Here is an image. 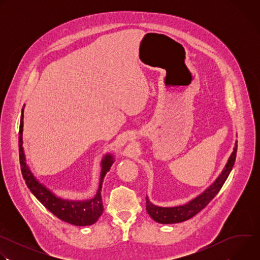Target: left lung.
I'll list each match as a JSON object with an SVG mask.
<instances>
[{"mask_svg":"<svg viewBox=\"0 0 260 260\" xmlns=\"http://www.w3.org/2000/svg\"><path fill=\"white\" fill-rule=\"evenodd\" d=\"M237 149L238 145L236 143V146L234 148V151L224 168L222 171L221 175L216 179V181L211 185V186L203 192L201 196H199L197 199L190 201L188 204L184 206L174 207V208H162L157 207L151 204L146 198V210L147 213L150 215V217L155 220L158 223L162 224H172V223H179V222L186 221L190 218H192L194 215H197L199 212H201L219 192L221 187L223 186L224 182L226 181L231 171L233 170V167L236 161L237 156Z\"/></svg>","mask_w":260,"mask_h":260,"instance_id":"left-lung-1","label":"left lung"}]
</instances>
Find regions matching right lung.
I'll return each instance as SVG.
<instances>
[{
	"mask_svg": "<svg viewBox=\"0 0 260 260\" xmlns=\"http://www.w3.org/2000/svg\"><path fill=\"white\" fill-rule=\"evenodd\" d=\"M22 114L20 118V125H19V137H18V146H19V162L20 169L22 173V177L25 181L26 186L29 188L31 193L40 201V203L48 209L54 216L58 219L68 222L70 224L77 225V226H86L91 225L99 217L103 214L104 207L102 202V182L109 172L111 166L113 165V157L111 155H106L102 161V173H101V182L100 187L96 192V196L90 201H83V202H74V201H66L59 198H56L52 194L45 186L36 180L32 176L30 171L28 170L22 149V119H23V108H22Z\"/></svg>",
	"mask_w": 260,
	"mask_h": 260,
	"instance_id": "add662e5",
	"label": "right lung"
}]
</instances>
